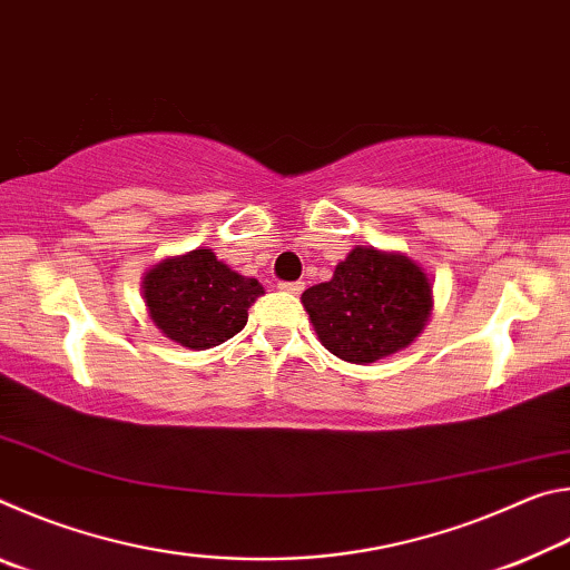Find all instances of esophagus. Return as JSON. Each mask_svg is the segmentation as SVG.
<instances>
[{"instance_id":"esophagus-1","label":"esophagus","mask_w":570,"mask_h":570,"mask_svg":"<svg viewBox=\"0 0 570 570\" xmlns=\"http://www.w3.org/2000/svg\"><path fill=\"white\" fill-rule=\"evenodd\" d=\"M278 288H282L284 294H302L304 284L302 282H282V284H278Z\"/></svg>"}]
</instances>
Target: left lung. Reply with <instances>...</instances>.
I'll return each instance as SVG.
<instances>
[{
    "label": "left lung",
    "mask_w": 570,
    "mask_h": 570,
    "mask_svg": "<svg viewBox=\"0 0 570 570\" xmlns=\"http://www.w3.org/2000/svg\"><path fill=\"white\" fill-rule=\"evenodd\" d=\"M320 342L344 362H377L407 346L432 308L428 274L407 256L354 248L334 278L302 294Z\"/></svg>",
    "instance_id": "1"
}]
</instances>
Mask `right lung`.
I'll return each mask as SVG.
<instances>
[{"label":"right lung","mask_w":570,"mask_h":570,"mask_svg":"<svg viewBox=\"0 0 570 570\" xmlns=\"http://www.w3.org/2000/svg\"><path fill=\"white\" fill-rule=\"evenodd\" d=\"M146 304L158 330L188 350H210L236 336L264 294L256 278L220 264L210 248L166 258L146 276Z\"/></svg>","instance_id":"obj_1"}]
</instances>
